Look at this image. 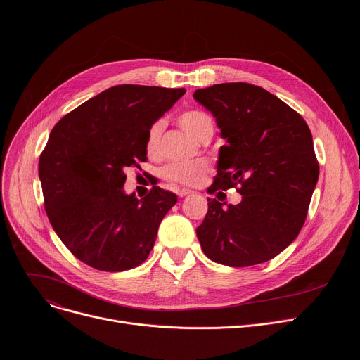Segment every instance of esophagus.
I'll return each instance as SVG.
<instances>
[{
	"label": "esophagus",
	"instance_id": "esophagus-1",
	"mask_svg": "<svg viewBox=\"0 0 360 360\" xmlns=\"http://www.w3.org/2000/svg\"><path fill=\"white\" fill-rule=\"evenodd\" d=\"M176 193H178L179 197H185V195H188V194H191V191H190V190H185V188H181V190H178Z\"/></svg>",
	"mask_w": 360,
	"mask_h": 360
}]
</instances>
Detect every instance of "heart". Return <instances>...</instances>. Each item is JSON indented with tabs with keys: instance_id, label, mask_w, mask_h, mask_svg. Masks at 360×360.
Returning <instances> with one entry per match:
<instances>
[{
	"instance_id": "obj_1",
	"label": "heart",
	"mask_w": 360,
	"mask_h": 360,
	"mask_svg": "<svg viewBox=\"0 0 360 360\" xmlns=\"http://www.w3.org/2000/svg\"><path fill=\"white\" fill-rule=\"evenodd\" d=\"M179 127L186 131L197 141L213 136V120L201 110H186L178 117ZM165 129V121L158 120L150 125L146 136V151L150 158H158L162 150V134ZM209 172V163L205 160L194 162H175L165 169V176L179 185L195 186L201 184L205 174Z\"/></svg>"
}]
</instances>
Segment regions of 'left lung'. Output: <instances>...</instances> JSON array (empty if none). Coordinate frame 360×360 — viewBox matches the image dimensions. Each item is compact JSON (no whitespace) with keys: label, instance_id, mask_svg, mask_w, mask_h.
<instances>
[{"label":"left lung","instance_id":"obj_1","mask_svg":"<svg viewBox=\"0 0 360 360\" xmlns=\"http://www.w3.org/2000/svg\"><path fill=\"white\" fill-rule=\"evenodd\" d=\"M228 146L220 148L217 175L207 193L236 188L242 201L223 207L207 198L197 228L202 252L229 267L266 262L299 235L319 175L312 134L299 113L270 91L250 83L198 89Z\"/></svg>","mask_w":360,"mask_h":360}]
</instances>
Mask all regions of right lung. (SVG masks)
<instances>
[{
	"instance_id": "1",
	"label": "right lung",
	"mask_w": 360,
	"mask_h": 360,
	"mask_svg": "<svg viewBox=\"0 0 360 360\" xmlns=\"http://www.w3.org/2000/svg\"><path fill=\"white\" fill-rule=\"evenodd\" d=\"M185 89L120 84L89 99L52 128L39 158L44 204L70 252L101 271L144 262L162 219L178 201L160 186L137 200L122 190L128 167L147 160L150 125Z\"/></svg>"
}]
</instances>
